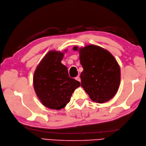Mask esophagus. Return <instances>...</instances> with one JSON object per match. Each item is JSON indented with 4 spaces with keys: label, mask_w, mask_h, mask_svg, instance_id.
Masks as SVG:
<instances>
[{
    "label": "esophagus",
    "mask_w": 146,
    "mask_h": 146,
    "mask_svg": "<svg viewBox=\"0 0 146 146\" xmlns=\"http://www.w3.org/2000/svg\"><path fill=\"white\" fill-rule=\"evenodd\" d=\"M75 78H76V80H77L78 82H81V79H80V77H79V76L76 77Z\"/></svg>",
    "instance_id": "esophagus-1"
}]
</instances>
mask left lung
Returning a JSON list of instances; mask_svg holds the SVG:
<instances>
[{
  "instance_id": "1",
  "label": "left lung",
  "mask_w": 146,
  "mask_h": 146,
  "mask_svg": "<svg viewBox=\"0 0 146 146\" xmlns=\"http://www.w3.org/2000/svg\"><path fill=\"white\" fill-rule=\"evenodd\" d=\"M79 52L83 68L82 87L95 102L103 104L115 96L121 82V69L113 55L107 50L90 44L73 47Z\"/></svg>"
}]
</instances>
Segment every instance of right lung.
I'll list each match as a JSON object with an SVG mask.
<instances>
[{
	"label": "right lung",
	"mask_w": 146,
	"mask_h": 146,
	"mask_svg": "<svg viewBox=\"0 0 146 146\" xmlns=\"http://www.w3.org/2000/svg\"><path fill=\"white\" fill-rule=\"evenodd\" d=\"M66 50L48 52L37 66L33 75V87L38 99L52 110L64 108L80 83L69 77L68 68L61 63Z\"/></svg>",
	"instance_id": "add662e5"
}]
</instances>
